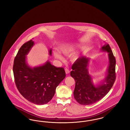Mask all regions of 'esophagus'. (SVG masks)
<instances>
[{
    "mask_svg": "<svg viewBox=\"0 0 130 130\" xmlns=\"http://www.w3.org/2000/svg\"><path fill=\"white\" fill-rule=\"evenodd\" d=\"M65 73H66V74H69V73H70V71L68 70L67 68H66V69H65Z\"/></svg>",
    "mask_w": 130,
    "mask_h": 130,
    "instance_id": "esophagus-1",
    "label": "esophagus"
}]
</instances>
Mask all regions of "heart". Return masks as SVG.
<instances>
[{
  "instance_id": "obj_1",
  "label": "heart",
  "mask_w": 130,
  "mask_h": 130,
  "mask_svg": "<svg viewBox=\"0 0 130 130\" xmlns=\"http://www.w3.org/2000/svg\"><path fill=\"white\" fill-rule=\"evenodd\" d=\"M75 49V47L72 45H63L60 48V51L62 53V54L68 56L72 54L74 52V50ZM54 55L55 57L59 59L62 60L63 57L62 56L57 52H54ZM78 57V55L77 54H74L71 57V59L72 60H76Z\"/></svg>"
}]
</instances>
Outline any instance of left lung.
<instances>
[{"instance_id": "8db88e82", "label": "left lung", "mask_w": 130, "mask_h": 130, "mask_svg": "<svg viewBox=\"0 0 130 130\" xmlns=\"http://www.w3.org/2000/svg\"><path fill=\"white\" fill-rule=\"evenodd\" d=\"M100 50L108 53L109 65L105 77L100 84L95 85L89 74L88 67L90 58L81 56L72 67L70 74L75 82L74 95L81 105H91L102 99L111 90L116 79V58L109 45L106 44Z\"/></svg>"}]
</instances>
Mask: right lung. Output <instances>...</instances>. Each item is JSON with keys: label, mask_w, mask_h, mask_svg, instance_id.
Instances as JSON below:
<instances>
[{"label": "right lung", "mask_w": 130, "mask_h": 130, "mask_svg": "<svg viewBox=\"0 0 130 130\" xmlns=\"http://www.w3.org/2000/svg\"><path fill=\"white\" fill-rule=\"evenodd\" d=\"M35 44L32 40L24 44L15 56L13 72L17 87L31 103L43 105L52 99L56 88L66 76L64 68L56 67L48 60L42 65L30 67L26 56ZM52 56V49L49 51Z\"/></svg>", "instance_id": "obj_1"}]
</instances>
